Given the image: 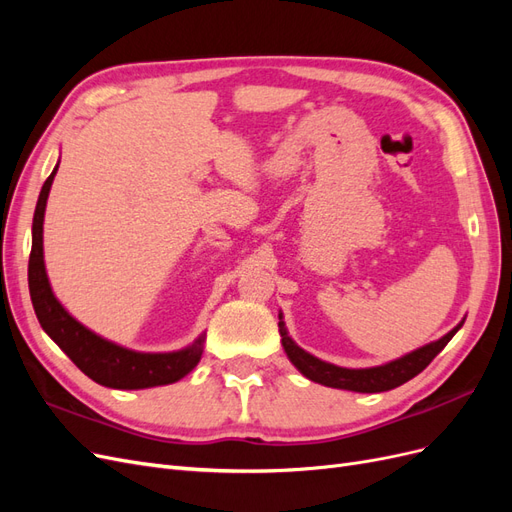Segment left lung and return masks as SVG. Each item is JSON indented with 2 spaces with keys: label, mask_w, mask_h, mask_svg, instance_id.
<instances>
[{
  "label": "left lung",
  "mask_w": 512,
  "mask_h": 512,
  "mask_svg": "<svg viewBox=\"0 0 512 512\" xmlns=\"http://www.w3.org/2000/svg\"><path fill=\"white\" fill-rule=\"evenodd\" d=\"M277 318H280V324H277V327H280L284 352L290 359V363L297 367L307 380L318 382L322 386H331V389H344L354 393L391 391L404 382L412 380L414 376L421 374L433 359H436V356L442 352V348L451 342L453 335L463 327V320H461L455 329L448 331L444 337L436 339V342L416 348L404 356H399L395 361H389L378 367L350 369V367H339V365L327 363L318 359V356L305 352L301 346L294 344V339L288 335L284 314L280 312Z\"/></svg>",
  "instance_id": "left-lung-1"
}]
</instances>
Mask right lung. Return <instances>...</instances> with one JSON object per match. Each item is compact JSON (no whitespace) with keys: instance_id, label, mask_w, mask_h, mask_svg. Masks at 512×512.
Returning a JSON list of instances; mask_svg holds the SVG:
<instances>
[{"instance_id":"1","label":"right lung","mask_w":512,"mask_h":512,"mask_svg":"<svg viewBox=\"0 0 512 512\" xmlns=\"http://www.w3.org/2000/svg\"><path fill=\"white\" fill-rule=\"evenodd\" d=\"M59 162L53 173L44 181L32 224V254H29V294L36 309V316L44 333L64 350L72 363L94 382L108 386V389H151L164 386L188 376L198 365L205 348V333H200L190 346L173 352H138L123 348L111 339L87 329L76 320L68 309L59 303L51 288L49 275L44 267V245L42 226L46 198H49L53 179L57 175Z\"/></svg>"}]
</instances>
